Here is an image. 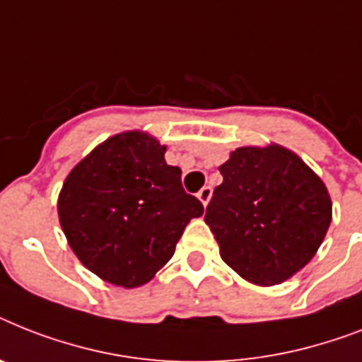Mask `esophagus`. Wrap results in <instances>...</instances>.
Wrapping results in <instances>:
<instances>
[{
  "label": "esophagus",
  "mask_w": 362,
  "mask_h": 362,
  "mask_svg": "<svg viewBox=\"0 0 362 362\" xmlns=\"http://www.w3.org/2000/svg\"><path fill=\"white\" fill-rule=\"evenodd\" d=\"M197 197H199V201H201L202 204L206 206L208 202H210V199H211V187L204 186L201 191H199V193H197Z\"/></svg>",
  "instance_id": "esophagus-1"
}]
</instances>
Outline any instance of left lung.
Masks as SVG:
<instances>
[{
  "mask_svg": "<svg viewBox=\"0 0 362 362\" xmlns=\"http://www.w3.org/2000/svg\"><path fill=\"white\" fill-rule=\"evenodd\" d=\"M219 171L204 221L219 255L245 281L284 283L310 262L331 225V197L298 154L279 145L242 146Z\"/></svg>",
  "mask_w": 362,
  "mask_h": 362,
  "instance_id": "1",
  "label": "left lung"
}]
</instances>
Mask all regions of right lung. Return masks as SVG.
I'll return each instance as SVG.
<instances>
[{
	"instance_id": "obj_1",
	"label": "right lung",
	"mask_w": 362,
	"mask_h": 362,
	"mask_svg": "<svg viewBox=\"0 0 362 362\" xmlns=\"http://www.w3.org/2000/svg\"><path fill=\"white\" fill-rule=\"evenodd\" d=\"M165 146L143 132L113 135L70 171L57 211L69 245L87 269L115 286L148 283L204 206L167 165Z\"/></svg>"
}]
</instances>
